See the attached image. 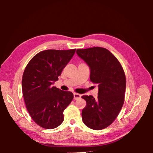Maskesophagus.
<instances>
[{"label": "esophagus", "mask_w": 153, "mask_h": 153, "mask_svg": "<svg viewBox=\"0 0 153 153\" xmlns=\"http://www.w3.org/2000/svg\"><path fill=\"white\" fill-rule=\"evenodd\" d=\"M81 98V95L78 93H74V99L75 100H77Z\"/></svg>", "instance_id": "esophagus-1"}]
</instances>
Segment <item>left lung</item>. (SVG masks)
Masks as SVG:
<instances>
[{"label": "left lung", "mask_w": 153, "mask_h": 153, "mask_svg": "<svg viewBox=\"0 0 153 153\" xmlns=\"http://www.w3.org/2000/svg\"><path fill=\"white\" fill-rule=\"evenodd\" d=\"M76 53L90 68V79L98 85L97 99L83 95L87 105L82 110L83 123L100 130L114 121L124 102L126 79L118 59L106 48L77 49Z\"/></svg>", "instance_id": "obj_1"}]
</instances>
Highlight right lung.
Segmentation results:
<instances>
[{"instance_id": "obj_1", "label": "right lung", "mask_w": 153, "mask_h": 153, "mask_svg": "<svg viewBox=\"0 0 153 153\" xmlns=\"http://www.w3.org/2000/svg\"><path fill=\"white\" fill-rule=\"evenodd\" d=\"M76 49L46 50L34 56L22 76L25 104L33 121L45 129H54L64 121V110L73 93L53 86L73 57Z\"/></svg>"}]
</instances>
